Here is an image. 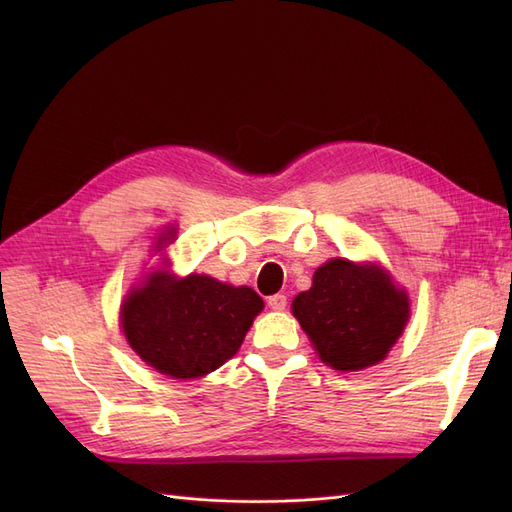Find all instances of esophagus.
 <instances>
[{"mask_svg": "<svg viewBox=\"0 0 512 512\" xmlns=\"http://www.w3.org/2000/svg\"><path fill=\"white\" fill-rule=\"evenodd\" d=\"M267 303H269L271 309H277V312H280V309L286 307L288 299H286V294H273V297H269Z\"/></svg>", "mask_w": 512, "mask_h": 512, "instance_id": "1", "label": "esophagus"}]
</instances>
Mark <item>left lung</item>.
<instances>
[{
	"label": "left lung",
	"mask_w": 512,
	"mask_h": 512,
	"mask_svg": "<svg viewBox=\"0 0 512 512\" xmlns=\"http://www.w3.org/2000/svg\"><path fill=\"white\" fill-rule=\"evenodd\" d=\"M292 314L324 363L356 371L384 359L406 327L410 303L380 267L335 258L292 301Z\"/></svg>",
	"instance_id": "8db88e82"
}]
</instances>
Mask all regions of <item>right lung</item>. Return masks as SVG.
Listing matches in <instances>:
<instances>
[{
    "mask_svg": "<svg viewBox=\"0 0 512 512\" xmlns=\"http://www.w3.org/2000/svg\"><path fill=\"white\" fill-rule=\"evenodd\" d=\"M262 307L247 286L235 288L207 275L177 282L156 273L123 301L121 327L147 365L188 380L224 365L241 348Z\"/></svg>",
    "mask_w": 512,
    "mask_h": 512,
    "instance_id": "1",
    "label": "right lung"
}]
</instances>
